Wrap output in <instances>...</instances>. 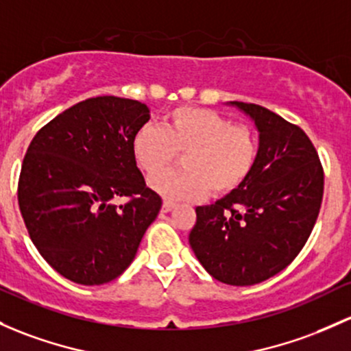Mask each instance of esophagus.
Listing matches in <instances>:
<instances>
[{
    "mask_svg": "<svg viewBox=\"0 0 351 351\" xmlns=\"http://www.w3.org/2000/svg\"><path fill=\"white\" fill-rule=\"evenodd\" d=\"M175 204H173V202H168V200H165L163 202V212H171L173 208H175Z\"/></svg>",
    "mask_w": 351,
    "mask_h": 351,
    "instance_id": "1",
    "label": "esophagus"
}]
</instances>
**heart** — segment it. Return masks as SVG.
<instances>
[{"instance_id":"1","label":"heart","mask_w":351,"mask_h":351,"mask_svg":"<svg viewBox=\"0 0 351 351\" xmlns=\"http://www.w3.org/2000/svg\"><path fill=\"white\" fill-rule=\"evenodd\" d=\"M132 154L146 175L163 171L182 154L185 169L153 176L149 185L169 200L193 202L206 193L223 197L243 185L256 166L259 141L247 124H232L205 108H176L163 128L145 124L132 136Z\"/></svg>"}]
</instances>
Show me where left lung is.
Returning a JSON list of instances; mask_svg holds the SVG:
<instances>
[{
	"instance_id": "obj_1",
	"label": "left lung",
	"mask_w": 351,
	"mask_h": 351,
	"mask_svg": "<svg viewBox=\"0 0 351 351\" xmlns=\"http://www.w3.org/2000/svg\"><path fill=\"white\" fill-rule=\"evenodd\" d=\"M230 104L252 117L259 131L256 166L241 188L197 206L188 241L217 281L252 286L281 272L301 252L322 208L324 173L300 126L263 106Z\"/></svg>"
}]
</instances>
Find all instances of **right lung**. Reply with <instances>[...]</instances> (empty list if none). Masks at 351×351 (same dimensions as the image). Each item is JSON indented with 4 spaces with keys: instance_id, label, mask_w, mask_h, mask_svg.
Listing matches in <instances>:
<instances>
[{
    "instance_id": "obj_1",
    "label": "right lung",
    "mask_w": 351,
    "mask_h": 351,
    "mask_svg": "<svg viewBox=\"0 0 351 351\" xmlns=\"http://www.w3.org/2000/svg\"><path fill=\"white\" fill-rule=\"evenodd\" d=\"M147 121L146 104L101 95L58 114L29 143L18 205L36 250L70 281L99 286L123 274L158 217L161 197L131 147Z\"/></svg>"
}]
</instances>
